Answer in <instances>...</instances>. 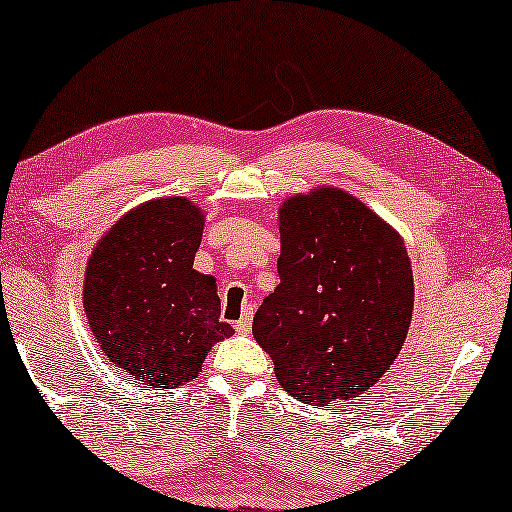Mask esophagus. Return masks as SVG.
<instances>
[{
    "instance_id": "esophagus-1",
    "label": "esophagus",
    "mask_w": 512,
    "mask_h": 512,
    "mask_svg": "<svg viewBox=\"0 0 512 512\" xmlns=\"http://www.w3.org/2000/svg\"><path fill=\"white\" fill-rule=\"evenodd\" d=\"M251 320H254V309H251V306H247L245 311H242V318L235 322V332L238 334H249V329H251Z\"/></svg>"
}]
</instances>
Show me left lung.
Returning a JSON list of instances; mask_svg holds the SVG:
<instances>
[{
    "label": "left lung",
    "mask_w": 512,
    "mask_h": 512,
    "mask_svg": "<svg viewBox=\"0 0 512 512\" xmlns=\"http://www.w3.org/2000/svg\"><path fill=\"white\" fill-rule=\"evenodd\" d=\"M279 286L254 316V338L290 396L355 398L389 371L414 309L405 242L355 196L318 187L279 210Z\"/></svg>",
    "instance_id": "obj_1"
}]
</instances>
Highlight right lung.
<instances>
[{
  "instance_id": "add662e5",
  "label": "right lung",
  "mask_w": 512,
  "mask_h": 512,
  "mask_svg": "<svg viewBox=\"0 0 512 512\" xmlns=\"http://www.w3.org/2000/svg\"><path fill=\"white\" fill-rule=\"evenodd\" d=\"M203 212L185 196L146 201L91 251L84 311L109 361L148 389L194 380L217 341L233 334L210 274L194 270Z\"/></svg>"
}]
</instances>
